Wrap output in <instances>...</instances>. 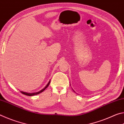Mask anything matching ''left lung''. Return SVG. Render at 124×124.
<instances>
[{
    "label": "left lung",
    "mask_w": 124,
    "mask_h": 124,
    "mask_svg": "<svg viewBox=\"0 0 124 124\" xmlns=\"http://www.w3.org/2000/svg\"><path fill=\"white\" fill-rule=\"evenodd\" d=\"M73 91H74V90H73ZM74 91L75 92V91Z\"/></svg>",
    "instance_id": "1"
}]
</instances>
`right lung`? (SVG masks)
Segmentation results:
<instances>
[{
    "label": "right lung",
    "mask_w": 124,
    "mask_h": 124,
    "mask_svg": "<svg viewBox=\"0 0 124 124\" xmlns=\"http://www.w3.org/2000/svg\"><path fill=\"white\" fill-rule=\"evenodd\" d=\"M50 83V81H49V83H47V84L46 85V86L44 88V89H43L42 90H41L40 91H39L38 92H33V93H29V92H23V91H20L22 93L24 94V95H27V96H34V95H38V94H39L40 93H41V92H43L44 90L46 89V88L48 87V86L49 85Z\"/></svg>",
    "instance_id": "add662e5"
}]
</instances>
